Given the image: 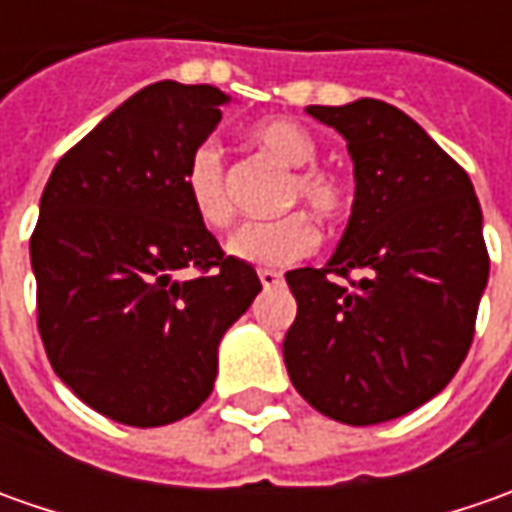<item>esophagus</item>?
I'll use <instances>...</instances> for the list:
<instances>
[{
    "label": "esophagus",
    "instance_id": "esophagus-1",
    "mask_svg": "<svg viewBox=\"0 0 512 512\" xmlns=\"http://www.w3.org/2000/svg\"><path fill=\"white\" fill-rule=\"evenodd\" d=\"M259 279H262V285L267 287V290H273V287H279L282 282H285V276L279 273V270H259Z\"/></svg>",
    "mask_w": 512,
    "mask_h": 512
}]
</instances>
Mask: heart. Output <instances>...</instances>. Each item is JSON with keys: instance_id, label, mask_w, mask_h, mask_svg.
<instances>
[{"instance_id": "obj_1", "label": "heart", "mask_w": 512, "mask_h": 512, "mask_svg": "<svg viewBox=\"0 0 512 512\" xmlns=\"http://www.w3.org/2000/svg\"><path fill=\"white\" fill-rule=\"evenodd\" d=\"M247 136L256 148L290 168L282 187V207L307 205L327 225H339L350 216L353 187L336 168L313 162L319 156V139L305 125L293 119H265L247 130ZM182 187L202 225L222 230L233 222L225 150L216 139H202L190 148L182 165ZM319 239L310 213L293 210L276 219L245 222L230 236L227 253L247 265L285 267L307 259L319 247Z\"/></svg>"}]
</instances>
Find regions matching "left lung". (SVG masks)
I'll return each instance as SVG.
<instances>
[{"label":"left lung","mask_w":512,"mask_h":512,"mask_svg":"<svg viewBox=\"0 0 512 512\" xmlns=\"http://www.w3.org/2000/svg\"><path fill=\"white\" fill-rule=\"evenodd\" d=\"M307 113L347 139L356 199L333 259L285 273L287 373L327 419L390 422L442 393L470 350L490 273L482 207L464 168L399 108L356 99Z\"/></svg>","instance_id":"1"}]
</instances>
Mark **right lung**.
I'll use <instances>...</instances> for the list:
<instances>
[{
	"instance_id": "obj_1",
	"label": "right lung",
	"mask_w": 512,
	"mask_h": 512,
	"mask_svg": "<svg viewBox=\"0 0 512 512\" xmlns=\"http://www.w3.org/2000/svg\"><path fill=\"white\" fill-rule=\"evenodd\" d=\"M225 102L213 85H148L56 162L42 193L30 236L39 336L56 376L113 422L190 416L213 390L225 330L262 290L182 187ZM185 266L203 273L173 280Z\"/></svg>"
}]
</instances>
